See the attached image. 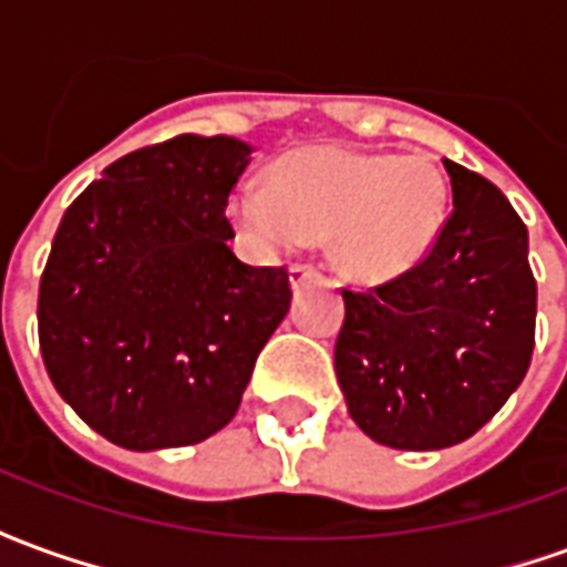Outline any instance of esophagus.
<instances>
[{
	"label": "esophagus",
	"instance_id": "1",
	"mask_svg": "<svg viewBox=\"0 0 567 567\" xmlns=\"http://www.w3.org/2000/svg\"><path fill=\"white\" fill-rule=\"evenodd\" d=\"M288 276H291V285L295 288H300V285L312 282V279H319L321 272L316 270V267H309V264H295L291 270H288Z\"/></svg>",
	"mask_w": 567,
	"mask_h": 567
}]
</instances>
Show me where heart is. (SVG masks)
I'll return each mask as SVG.
<instances>
[{"label": "heart", "mask_w": 567, "mask_h": 567, "mask_svg": "<svg viewBox=\"0 0 567 567\" xmlns=\"http://www.w3.org/2000/svg\"><path fill=\"white\" fill-rule=\"evenodd\" d=\"M446 206V175L425 154L307 145L272 163L270 182H236L227 218L260 255H282L331 236L337 270L355 282H385L425 260L443 230Z\"/></svg>", "instance_id": "heart-1"}]
</instances>
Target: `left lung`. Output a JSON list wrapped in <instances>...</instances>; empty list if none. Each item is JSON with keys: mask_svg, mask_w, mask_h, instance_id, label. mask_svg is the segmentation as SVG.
<instances>
[{"mask_svg": "<svg viewBox=\"0 0 567 567\" xmlns=\"http://www.w3.org/2000/svg\"><path fill=\"white\" fill-rule=\"evenodd\" d=\"M452 212L413 270L349 291L333 368L355 425L392 450L462 443L511 398L535 349L528 230L483 175L443 161Z\"/></svg>", "mask_w": 567, "mask_h": 567, "instance_id": "left-lung-1", "label": "left lung"}]
</instances>
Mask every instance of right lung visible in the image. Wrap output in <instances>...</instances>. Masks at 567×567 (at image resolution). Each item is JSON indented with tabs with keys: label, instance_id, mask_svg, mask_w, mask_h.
<instances>
[{
	"label": "right lung",
	"instance_id": "1",
	"mask_svg": "<svg viewBox=\"0 0 567 567\" xmlns=\"http://www.w3.org/2000/svg\"><path fill=\"white\" fill-rule=\"evenodd\" d=\"M251 145L175 136L105 166L56 227L39 346L60 398L124 450L190 446L239 410L291 307L285 267H248L227 197Z\"/></svg>",
	"mask_w": 567,
	"mask_h": 567
}]
</instances>
